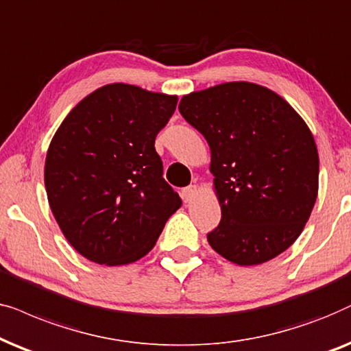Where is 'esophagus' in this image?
<instances>
[{
  "instance_id": "1",
  "label": "esophagus",
  "mask_w": 351,
  "mask_h": 351,
  "mask_svg": "<svg viewBox=\"0 0 351 351\" xmlns=\"http://www.w3.org/2000/svg\"><path fill=\"white\" fill-rule=\"evenodd\" d=\"M197 191H199V188L195 184H189L188 188H184L183 189V199L186 200V202H191V200H193L195 195H197Z\"/></svg>"
}]
</instances>
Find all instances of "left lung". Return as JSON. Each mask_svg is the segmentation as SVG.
Listing matches in <instances>:
<instances>
[{
  "label": "left lung",
  "mask_w": 351,
  "mask_h": 351,
  "mask_svg": "<svg viewBox=\"0 0 351 351\" xmlns=\"http://www.w3.org/2000/svg\"><path fill=\"white\" fill-rule=\"evenodd\" d=\"M180 112L210 146L221 221L212 249L241 266L287 250L317 197L319 157L305 120L286 99L249 82L183 96Z\"/></svg>",
  "instance_id": "1"
}]
</instances>
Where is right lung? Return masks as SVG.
Here are the masks:
<instances>
[{
    "label": "right lung",
    "instance_id": "add662e5",
    "mask_svg": "<svg viewBox=\"0 0 351 351\" xmlns=\"http://www.w3.org/2000/svg\"><path fill=\"white\" fill-rule=\"evenodd\" d=\"M176 102L110 83L83 97L51 139L45 162L51 212L85 258L107 266L143 258L181 207L154 147Z\"/></svg>",
    "mask_w": 351,
    "mask_h": 351
}]
</instances>
